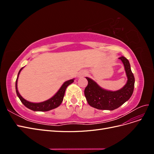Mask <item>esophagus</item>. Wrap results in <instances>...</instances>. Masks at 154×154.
<instances>
[{
    "instance_id": "1",
    "label": "esophagus",
    "mask_w": 154,
    "mask_h": 154,
    "mask_svg": "<svg viewBox=\"0 0 154 154\" xmlns=\"http://www.w3.org/2000/svg\"><path fill=\"white\" fill-rule=\"evenodd\" d=\"M87 74V72L85 71H81L78 72V76L79 78H82V77H84L86 76Z\"/></svg>"
}]
</instances>
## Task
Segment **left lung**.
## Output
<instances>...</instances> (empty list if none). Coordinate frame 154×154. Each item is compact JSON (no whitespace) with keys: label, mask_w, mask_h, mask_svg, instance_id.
I'll return each instance as SVG.
<instances>
[{"label":"left lung","mask_w":154,"mask_h":154,"mask_svg":"<svg viewBox=\"0 0 154 154\" xmlns=\"http://www.w3.org/2000/svg\"><path fill=\"white\" fill-rule=\"evenodd\" d=\"M123 62L127 82L121 89L111 91L101 88L92 79L86 77L88 85L85 88L84 94L88 105L100 110H113L122 106L132 96L135 78L131 71L128 60L123 56L119 58Z\"/></svg>","instance_id":"1"}]
</instances>
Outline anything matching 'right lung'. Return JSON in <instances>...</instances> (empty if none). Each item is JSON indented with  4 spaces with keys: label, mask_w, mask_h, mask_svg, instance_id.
I'll return each instance as SVG.
<instances>
[{
    "label": "right lung",
    "mask_w": 154,
    "mask_h": 154,
    "mask_svg": "<svg viewBox=\"0 0 154 154\" xmlns=\"http://www.w3.org/2000/svg\"><path fill=\"white\" fill-rule=\"evenodd\" d=\"M22 67L20 69V70L18 72V76L16 80V83H15V88H16V92L18 97H19L20 100L21 101L22 103L24 104L27 108H28L33 111H41V112H45V111H49L52 109H54L57 107L59 106L60 104L62 103V102L63 101V97L65 94V92H66V90L67 87L70 85L72 83L74 82V79H71V80H67L66 82H65L62 87L60 88V89L58 91V92L56 93V94L52 97H51L50 99L42 101V102H40V103H32V102H30L27 101L25 100L24 97H22V96L19 94L18 91V88H17V82H18V76H19V74L20 71H22V69L24 68Z\"/></svg>",
    "instance_id": "add662e5"
}]
</instances>
